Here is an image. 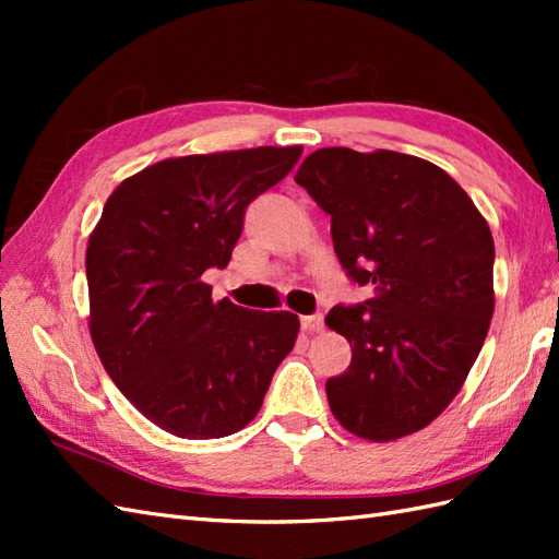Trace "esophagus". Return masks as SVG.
Instances as JSON below:
<instances>
[{
  "label": "esophagus",
  "instance_id": "esophagus-1",
  "mask_svg": "<svg viewBox=\"0 0 559 559\" xmlns=\"http://www.w3.org/2000/svg\"><path fill=\"white\" fill-rule=\"evenodd\" d=\"M302 329L307 331V334H319V331L324 329V317L322 314H307L300 319Z\"/></svg>",
  "mask_w": 559,
  "mask_h": 559
}]
</instances>
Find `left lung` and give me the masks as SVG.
<instances>
[{"instance_id": "left-lung-1", "label": "left lung", "mask_w": 559, "mask_h": 559, "mask_svg": "<svg viewBox=\"0 0 559 559\" xmlns=\"http://www.w3.org/2000/svg\"><path fill=\"white\" fill-rule=\"evenodd\" d=\"M295 182L331 216L348 276L374 295L336 305L350 367L326 379L348 432L391 442L430 425L466 382L495 312V242L471 197L430 160L319 148Z\"/></svg>"}]
</instances>
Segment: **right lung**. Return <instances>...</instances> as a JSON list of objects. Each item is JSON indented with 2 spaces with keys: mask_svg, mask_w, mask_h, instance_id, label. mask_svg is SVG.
Segmentation results:
<instances>
[{
  "mask_svg": "<svg viewBox=\"0 0 559 559\" xmlns=\"http://www.w3.org/2000/svg\"><path fill=\"white\" fill-rule=\"evenodd\" d=\"M302 146L182 156L127 177L88 237L91 338L117 389L160 430L228 437L254 418L293 350V312L211 300L245 211L300 160Z\"/></svg>",
  "mask_w": 559,
  "mask_h": 559,
  "instance_id": "obj_1",
  "label": "right lung"
}]
</instances>
